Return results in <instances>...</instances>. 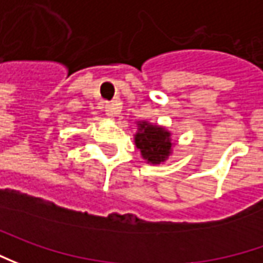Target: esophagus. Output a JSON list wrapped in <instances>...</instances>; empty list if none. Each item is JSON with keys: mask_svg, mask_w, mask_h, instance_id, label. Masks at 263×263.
<instances>
[{"mask_svg": "<svg viewBox=\"0 0 263 263\" xmlns=\"http://www.w3.org/2000/svg\"><path fill=\"white\" fill-rule=\"evenodd\" d=\"M118 114H119V106L116 103L107 104V106H106V115H107L109 118H114V116H116Z\"/></svg>", "mask_w": 263, "mask_h": 263, "instance_id": "34e87169", "label": "esophagus"}]
</instances>
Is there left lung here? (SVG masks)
<instances>
[{
	"label": "left lung",
	"mask_w": 263,
	"mask_h": 263,
	"mask_svg": "<svg viewBox=\"0 0 263 263\" xmlns=\"http://www.w3.org/2000/svg\"><path fill=\"white\" fill-rule=\"evenodd\" d=\"M138 132L135 134V145L141 151L142 159L151 164H160L168 159L172 154V140L170 132L159 126L151 125L147 121L138 122Z\"/></svg>",
	"instance_id": "obj_1"
}]
</instances>
